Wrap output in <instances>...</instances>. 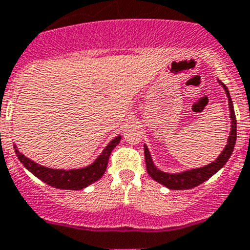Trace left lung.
I'll return each instance as SVG.
<instances>
[{
	"mask_svg": "<svg viewBox=\"0 0 250 250\" xmlns=\"http://www.w3.org/2000/svg\"><path fill=\"white\" fill-rule=\"evenodd\" d=\"M220 82V80H218ZM224 86L226 96L229 100V108H230V119H231V131L229 135L228 144L221 152V154L218 156L213 162L206 165L204 167H199V168H191V170L183 171L179 174H168V172H164V171L158 170L157 167L154 166L152 157H150L149 150H148L147 146H144V156H146V167L149 176L152 179L160 183V184L165 185L168 189L172 190H183V189H191L198 185H201L206 180H208L209 177L213 176L218 170H221L225 164L228 162L230 156H231L232 150H234L235 142H236V117H235L234 106H232L231 97L229 89L226 88L225 84L221 83Z\"/></svg>",
	"mask_w": 250,
	"mask_h": 250,
	"instance_id": "1",
	"label": "left lung"
}]
</instances>
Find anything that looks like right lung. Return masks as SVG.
<instances>
[{"instance_id": "add662e5", "label": "right lung", "mask_w": 250, "mask_h": 250, "mask_svg": "<svg viewBox=\"0 0 250 250\" xmlns=\"http://www.w3.org/2000/svg\"><path fill=\"white\" fill-rule=\"evenodd\" d=\"M121 135L111 140L110 144L103 149L102 153L98 156L94 162L89 166L83 167V168H76V170H56V168H48L42 165L36 164L34 161L29 160L24 154L20 153L19 149L15 148V153L18 156L19 161L24 165L26 170H29L34 176L44 181L46 184L51 185L57 189H69V190H80L84 189L92 183L97 181L102 177L104 171L107 168L108 158L112 152V149L120 143Z\"/></svg>"}]
</instances>
